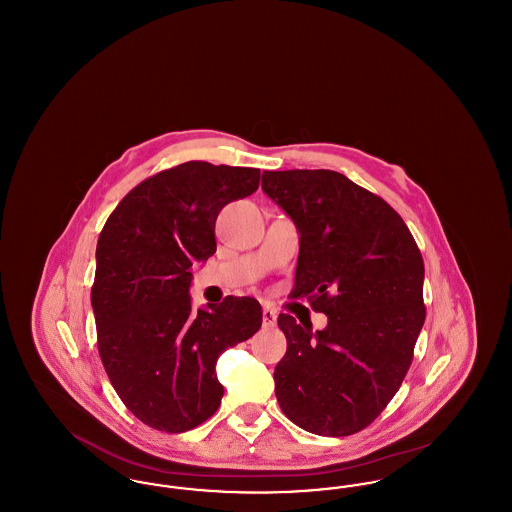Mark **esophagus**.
<instances>
[{
  "label": "esophagus",
  "instance_id": "obj_1",
  "mask_svg": "<svg viewBox=\"0 0 512 512\" xmlns=\"http://www.w3.org/2000/svg\"><path fill=\"white\" fill-rule=\"evenodd\" d=\"M276 318H278V315H276L274 309H268V307L263 309V326H265V328L276 326Z\"/></svg>",
  "mask_w": 512,
  "mask_h": 512
}]
</instances>
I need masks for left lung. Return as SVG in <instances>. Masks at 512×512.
Masks as SVG:
<instances>
[{
  "mask_svg": "<svg viewBox=\"0 0 512 512\" xmlns=\"http://www.w3.org/2000/svg\"><path fill=\"white\" fill-rule=\"evenodd\" d=\"M261 188L299 230L290 295L328 317L317 332L278 317L288 349L274 368L276 399L311 434H357L413 363L426 318L420 249L382 197L340 172L265 171Z\"/></svg>",
  "mask_w": 512,
  "mask_h": 512,
  "instance_id": "obj_1",
  "label": "left lung"
}]
</instances>
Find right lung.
<instances>
[{
  "label": "right lung",
  "mask_w": 512,
  "mask_h": 512,
  "mask_svg": "<svg viewBox=\"0 0 512 512\" xmlns=\"http://www.w3.org/2000/svg\"><path fill=\"white\" fill-rule=\"evenodd\" d=\"M259 169L188 161L122 197L96 249L92 309L101 363L126 409L167 434L219 409L220 353L263 322L253 297L192 309V265L215 251V220L259 188Z\"/></svg>",
  "instance_id": "obj_1"
}]
</instances>
